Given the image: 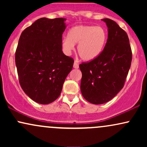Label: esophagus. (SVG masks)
Instances as JSON below:
<instances>
[{"label": "esophagus", "instance_id": "obj_1", "mask_svg": "<svg viewBox=\"0 0 147 147\" xmlns=\"http://www.w3.org/2000/svg\"><path fill=\"white\" fill-rule=\"evenodd\" d=\"M73 67L75 68H76V69H77L79 68V63H77V62H76V61H75V63H74V65H73Z\"/></svg>", "mask_w": 147, "mask_h": 147}]
</instances>
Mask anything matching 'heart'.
I'll return each mask as SVG.
<instances>
[{"instance_id": "obj_1", "label": "heart", "mask_w": 147, "mask_h": 147, "mask_svg": "<svg viewBox=\"0 0 147 147\" xmlns=\"http://www.w3.org/2000/svg\"><path fill=\"white\" fill-rule=\"evenodd\" d=\"M108 34L103 27L93 25H77L68 32V37L62 40V47L70 54L77 45L79 57L84 61L95 59L102 53L106 44Z\"/></svg>"}]
</instances>
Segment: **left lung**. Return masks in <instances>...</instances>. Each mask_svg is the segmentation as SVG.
<instances>
[{
  "mask_svg": "<svg viewBox=\"0 0 147 147\" xmlns=\"http://www.w3.org/2000/svg\"><path fill=\"white\" fill-rule=\"evenodd\" d=\"M108 27V38L102 53L82 62L81 92L88 102L102 104L112 99L124 86L132 61L127 34L113 20L102 19Z\"/></svg>",
  "mask_w": 147,
  "mask_h": 147,
  "instance_id": "left-lung-1",
  "label": "left lung"
}]
</instances>
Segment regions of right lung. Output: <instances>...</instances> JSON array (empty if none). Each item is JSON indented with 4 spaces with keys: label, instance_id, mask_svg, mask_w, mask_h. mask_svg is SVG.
I'll return each mask as SVG.
<instances>
[{
    "label": "right lung",
    "instance_id": "obj_1",
    "mask_svg": "<svg viewBox=\"0 0 147 147\" xmlns=\"http://www.w3.org/2000/svg\"><path fill=\"white\" fill-rule=\"evenodd\" d=\"M65 18H41L23 30L15 52L20 85L30 98L48 104L59 97L74 59L62 52Z\"/></svg>",
    "mask_w": 147,
    "mask_h": 147
}]
</instances>
